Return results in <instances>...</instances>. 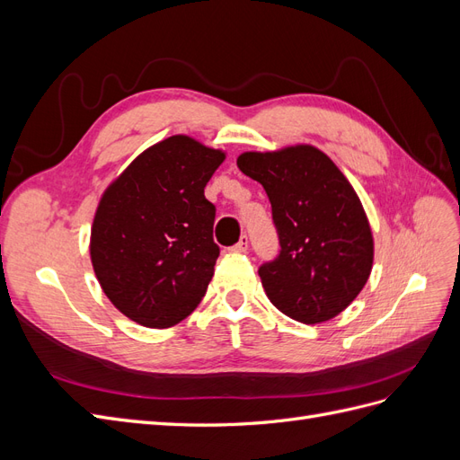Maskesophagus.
I'll use <instances>...</instances> for the list:
<instances>
[{
  "mask_svg": "<svg viewBox=\"0 0 460 460\" xmlns=\"http://www.w3.org/2000/svg\"><path fill=\"white\" fill-rule=\"evenodd\" d=\"M247 247H249V242H247V235H242V240L235 243L234 247H232V252L234 253H245L247 252Z\"/></svg>",
  "mask_w": 460,
  "mask_h": 460,
  "instance_id": "34e87169",
  "label": "esophagus"
}]
</instances>
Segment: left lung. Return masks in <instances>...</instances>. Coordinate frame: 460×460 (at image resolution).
I'll list each match as a JSON object with an SVG mask.
<instances>
[{"label":"left lung","instance_id":"left-lung-1","mask_svg":"<svg viewBox=\"0 0 460 460\" xmlns=\"http://www.w3.org/2000/svg\"><path fill=\"white\" fill-rule=\"evenodd\" d=\"M235 163L267 191L280 238V255L259 269L267 297L303 324L338 316L374 262L370 222L349 180L311 144L243 151Z\"/></svg>","mask_w":460,"mask_h":460}]
</instances>
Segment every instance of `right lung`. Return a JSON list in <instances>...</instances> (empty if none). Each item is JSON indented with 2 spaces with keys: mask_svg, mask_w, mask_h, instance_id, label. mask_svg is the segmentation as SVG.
<instances>
[{
  "mask_svg": "<svg viewBox=\"0 0 460 460\" xmlns=\"http://www.w3.org/2000/svg\"><path fill=\"white\" fill-rule=\"evenodd\" d=\"M226 159L186 134L142 151L102 193L90 259L103 294L134 323L171 328L201 303L215 274V205L205 186Z\"/></svg>",
  "mask_w": 460,
  "mask_h": 460,
  "instance_id": "obj_1",
  "label": "right lung"
}]
</instances>
